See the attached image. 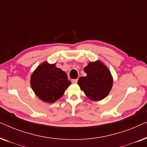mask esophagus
<instances>
[{
  "label": "esophagus",
  "mask_w": 147,
  "mask_h": 147,
  "mask_svg": "<svg viewBox=\"0 0 147 147\" xmlns=\"http://www.w3.org/2000/svg\"><path fill=\"white\" fill-rule=\"evenodd\" d=\"M71 82L73 84H77L78 83V79H74L71 80Z\"/></svg>",
  "instance_id": "1"
}]
</instances>
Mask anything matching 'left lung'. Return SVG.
Segmentation results:
<instances>
[{
  "instance_id": "obj_1",
  "label": "left lung",
  "mask_w": 147,
  "mask_h": 147,
  "mask_svg": "<svg viewBox=\"0 0 147 147\" xmlns=\"http://www.w3.org/2000/svg\"><path fill=\"white\" fill-rule=\"evenodd\" d=\"M87 74L80 77L78 84L86 96L92 101L103 100L110 93L113 79L108 68L100 61L90 62L84 68Z\"/></svg>"
}]
</instances>
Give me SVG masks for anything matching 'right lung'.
Instances as JSON below:
<instances>
[{"label":"right lung","instance_id":"add662e5","mask_svg":"<svg viewBox=\"0 0 147 147\" xmlns=\"http://www.w3.org/2000/svg\"><path fill=\"white\" fill-rule=\"evenodd\" d=\"M31 86L36 96L42 101L53 103L63 95L71 82L67 74L55 63L43 62L38 66L31 76Z\"/></svg>","mask_w":147,"mask_h":147}]
</instances>
